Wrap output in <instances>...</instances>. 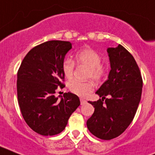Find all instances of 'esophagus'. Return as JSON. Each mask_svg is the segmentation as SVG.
Listing matches in <instances>:
<instances>
[{"label":"esophagus","instance_id":"esophagus-1","mask_svg":"<svg viewBox=\"0 0 155 155\" xmlns=\"http://www.w3.org/2000/svg\"><path fill=\"white\" fill-rule=\"evenodd\" d=\"M80 101H81V105H84V104H85L86 102H87V101L84 100V98H80Z\"/></svg>","mask_w":155,"mask_h":155}]
</instances>
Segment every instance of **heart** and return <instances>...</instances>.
Returning <instances> with one entry per match:
<instances>
[{
	"instance_id": "heart-1",
	"label": "heart",
	"mask_w": 155,
	"mask_h": 155,
	"mask_svg": "<svg viewBox=\"0 0 155 155\" xmlns=\"http://www.w3.org/2000/svg\"><path fill=\"white\" fill-rule=\"evenodd\" d=\"M102 56L100 53L90 47H85L78 51L75 54V61L79 65L85 66L88 68L87 78L95 81H100L106 74V68L102 63ZM62 71L64 76L71 79L74 74V62L71 59L65 58L62 62ZM94 84L91 81L81 82L74 80L69 83V89L74 94L81 97L87 96L94 90Z\"/></svg>"
}]
</instances>
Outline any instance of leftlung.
Wrapping results in <instances>:
<instances>
[{"label": "left lung", "instance_id": "obj_1", "mask_svg": "<svg viewBox=\"0 0 155 155\" xmlns=\"http://www.w3.org/2000/svg\"><path fill=\"white\" fill-rule=\"evenodd\" d=\"M107 52L111 71L108 80L96 91L102 98L88 102L94 111L87 121L88 130L102 140L117 137L131 124L143 87L140 71L130 52L120 44L108 48ZM107 95L109 98H105Z\"/></svg>", "mask_w": 155, "mask_h": 155}]
</instances>
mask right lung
Instances as JSON below:
<instances>
[{
    "label": "right lung",
    "instance_id": "add662e5",
    "mask_svg": "<svg viewBox=\"0 0 155 155\" xmlns=\"http://www.w3.org/2000/svg\"><path fill=\"white\" fill-rule=\"evenodd\" d=\"M72 48L68 41L51 40L32 48L24 57L17 74L18 101L25 121L42 136L62 132L80 105L76 94L64 93L61 101L54 94L65 87L62 62Z\"/></svg>",
    "mask_w": 155,
    "mask_h": 155
}]
</instances>
